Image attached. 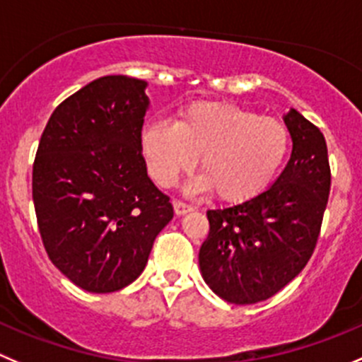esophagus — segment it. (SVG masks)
Returning a JSON list of instances; mask_svg holds the SVG:
<instances>
[{"label":"esophagus","mask_w":362,"mask_h":362,"mask_svg":"<svg viewBox=\"0 0 362 362\" xmlns=\"http://www.w3.org/2000/svg\"><path fill=\"white\" fill-rule=\"evenodd\" d=\"M192 206H188V204H185V202H181V201H174V213L177 216H181V215H187V213H190L192 211Z\"/></svg>","instance_id":"34e87169"}]
</instances>
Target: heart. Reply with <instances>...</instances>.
I'll list each match as a JSON object with an SVG mask.
<instances>
[{
  "instance_id": "1",
  "label": "heart",
  "mask_w": 362,
  "mask_h": 362,
  "mask_svg": "<svg viewBox=\"0 0 362 362\" xmlns=\"http://www.w3.org/2000/svg\"><path fill=\"white\" fill-rule=\"evenodd\" d=\"M290 146L288 127L227 101H195L175 124L151 119L140 132V151L151 177L172 187L201 158L202 174L190 192H215L229 204L259 195L281 168Z\"/></svg>"
}]
</instances>
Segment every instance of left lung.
<instances>
[{"label":"left lung","mask_w":362,"mask_h":362,"mask_svg":"<svg viewBox=\"0 0 362 362\" xmlns=\"http://www.w3.org/2000/svg\"><path fill=\"white\" fill-rule=\"evenodd\" d=\"M282 120L293 149L281 175L250 201L208 211L199 267L230 304H256L282 290L308 264L320 235L330 192L325 139L297 110Z\"/></svg>","instance_id":"left-lung-1"}]
</instances>
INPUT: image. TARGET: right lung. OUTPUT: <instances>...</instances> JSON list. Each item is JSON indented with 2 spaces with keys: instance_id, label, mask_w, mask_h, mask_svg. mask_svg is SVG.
Here are the masks:
<instances>
[{
  "instance_id": "obj_1",
  "label": "right lung",
  "mask_w": 362,
  "mask_h": 362,
  "mask_svg": "<svg viewBox=\"0 0 362 362\" xmlns=\"http://www.w3.org/2000/svg\"><path fill=\"white\" fill-rule=\"evenodd\" d=\"M146 88L127 76L90 81L57 106L37 149L33 204L44 247L90 293L132 284L174 216L140 151Z\"/></svg>"
}]
</instances>
